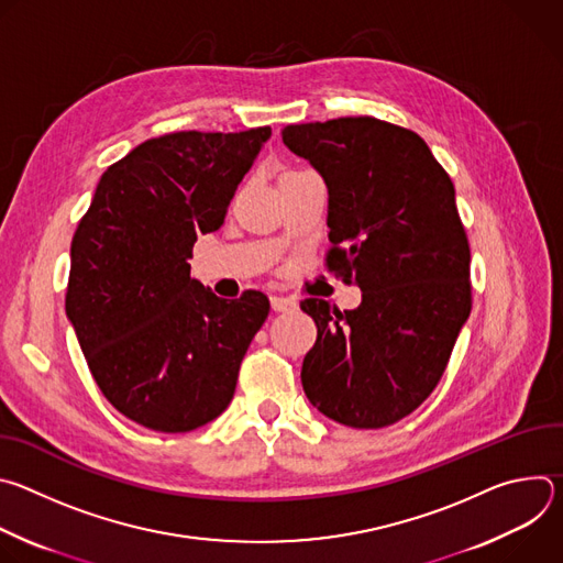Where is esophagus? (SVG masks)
<instances>
[{"mask_svg":"<svg viewBox=\"0 0 563 563\" xmlns=\"http://www.w3.org/2000/svg\"><path fill=\"white\" fill-rule=\"evenodd\" d=\"M298 307V300L296 298H289V296H272V309L274 311H291Z\"/></svg>","mask_w":563,"mask_h":563,"instance_id":"esophagus-1","label":"esophagus"}]
</instances>
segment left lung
<instances>
[{"mask_svg": "<svg viewBox=\"0 0 563 563\" xmlns=\"http://www.w3.org/2000/svg\"><path fill=\"white\" fill-rule=\"evenodd\" d=\"M283 142L328 185V269L363 291L345 311L300 302L318 328L302 389L343 426H391L439 385L472 309L454 185L421 135L369 115L289 124Z\"/></svg>", "mask_w": 563, "mask_h": 563, "instance_id": "8db88e82", "label": "left lung"}]
</instances>
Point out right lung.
Listing matches in <instances>:
<instances>
[{
    "label": "right lung",
    "instance_id": "right-lung-1",
    "mask_svg": "<svg viewBox=\"0 0 563 563\" xmlns=\"http://www.w3.org/2000/svg\"><path fill=\"white\" fill-rule=\"evenodd\" d=\"M269 135L151 137L102 174L77 222L66 316L109 404L148 430L189 432L220 417L269 313L265 294L218 298L189 265Z\"/></svg>",
    "mask_w": 563,
    "mask_h": 563
}]
</instances>
